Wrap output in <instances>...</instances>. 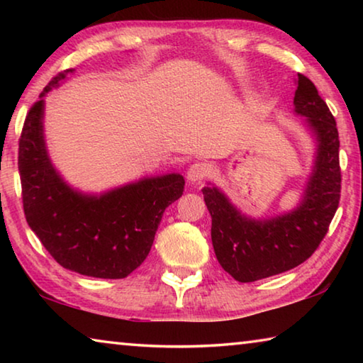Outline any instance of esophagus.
Returning <instances> with one entry per match:
<instances>
[{"instance_id": "obj_1", "label": "esophagus", "mask_w": 363, "mask_h": 363, "mask_svg": "<svg viewBox=\"0 0 363 363\" xmlns=\"http://www.w3.org/2000/svg\"><path fill=\"white\" fill-rule=\"evenodd\" d=\"M210 174V168L206 163H194L187 169V179L194 184H199Z\"/></svg>"}]
</instances>
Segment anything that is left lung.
Instances as JSON below:
<instances>
[{
    "label": "left lung",
    "instance_id": "obj_1",
    "mask_svg": "<svg viewBox=\"0 0 363 363\" xmlns=\"http://www.w3.org/2000/svg\"><path fill=\"white\" fill-rule=\"evenodd\" d=\"M294 113L315 139V163L303 200L280 216L253 219L242 214L218 187L201 192L211 214V240L220 266L248 284L286 272L309 259L327 235L340 205L341 169L336 121L309 78L298 73Z\"/></svg>",
    "mask_w": 363,
    "mask_h": 363
}]
</instances>
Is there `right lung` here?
Returning <instances> with one entry per match:
<instances>
[{"label": "right lung", "instance_id": "1", "mask_svg": "<svg viewBox=\"0 0 363 363\" xmlns=\"http://www.w3.org/2000/svg\"><path fill=\"white\" fill-rule=\"evenodd\" d=\"M73 69L60 72L28 110L19 139L26 219L60 266L96 279H125L149 255L167 206L184 192L177 173L144 177L102 195L72 189L52 167L45 144V96Z\"/></svg>", "mask_w": 363, "mask_h": 363}]
</instances>
